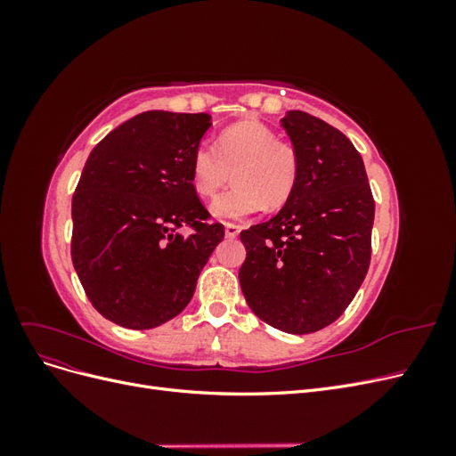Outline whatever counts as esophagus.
<instances>
[{"mask_svg": "<svg viewBox=\"0 0 456 456\" xmlns=\"http://www.w3.org/2000/svg\"><path fill=\"white\" fill-rule=\"evenodd\" d=\"M240 232H241V226H238V224H233V223L224 224V233H226V238H230V240L238 238Z\"/></svg>", "mask_w": 456, "mask_h": 456, "instance_id": "obj_1", "label": "esophagus"}]
</instances>
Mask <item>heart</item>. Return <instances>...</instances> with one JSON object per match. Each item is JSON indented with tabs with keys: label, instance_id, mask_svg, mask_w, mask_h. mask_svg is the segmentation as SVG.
<instances>
[{
	"label": "heart",
	"instance_id": "obj_1",
	"mask_svg": "<svg viewBox=\"0 0 456 456\" xmlns=\"http://www.w3.org/2000/svg\"><path fill=\"white\" fill-rule=\"evenodd\" d=\"M298 171L297 148L260 121H240L224 129L215 146L201 142L190 161L191 186L203 200L215 198L230 176L236 181L211 207L223 220L245 218L265 205H285L297 188Z\"/></svg>",
	"mask_w": 456,
	"mask_h": 456
}]
</instances>
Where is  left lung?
Wrapping results in <instances>:
<instances>
[{"instance_id":"8db88e82","label":"left lung","mask_w":456,"mask_h":456,"mask_svg":"<svg viewBox=\"0 0 456 456\" xmlns=\"http://www.w3.org/2000/svg\"><path fill=\"white\" fill-rule=\"evenodd\" d=\"M281 126L297 148L298 183L278 215L240 233V283L262 322L306 335L337 322L362 287L375 200L348 136L300 110Z\"/></svg>"}]
</instances>
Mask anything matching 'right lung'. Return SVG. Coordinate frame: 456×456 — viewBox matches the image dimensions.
Returning a JSON list of instances; mask_svg holds the SVG:
<instances>
[{"instance_id":"1","label":"right lung","mask_w":456,"mask_h":456,"mask_svg":"<svg viewBox=\"0 0 456 456\" xmlns=\"http://www.w3.org/2000/svg\"><path fill=\"white\" fill-rule=\"evenodd\" d=\"M209 127V114L151 110L91 151L72 198V262L94 310L116 325L142 330L181 314L224 238L190 181Z\"/></svg>"}]
</instances>
